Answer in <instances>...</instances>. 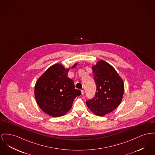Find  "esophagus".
<instances>
[{
	"instance_id": "1",
	"label": "esophagus",
	"mask_w": 155,
	"mask_h": 155,
	"mask_svg": "<svg viewBox=\"0 0 155 155\" xmlns=\"http://www.w3.org/2000/svg\"><path fill=\"white\" fill-rule=\"evenodd\" d=\"M81 94L82 95L84 94V90H81Z\"/></svg>"
}]
</instances>
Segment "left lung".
<instances>
[{"label":"left lung","instance_id":"left-lung-1","mask_svg":"<svg viewBox=\"0 0 155 155\" xmlns=\"http://www.w3.org/2000/svg\"><path fill=\"white\" fill-rule=\"evenodd\" d=\"M97 90L93 99L86 102L95 115L104 117L116 109L122 100L124 83L115 69L104 60L92 65Z\"/></svg>","mask_w":155,"mask_h":155}]
</instances>
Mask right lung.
I'll return each instance as SVG.
<instances>
[{
  "label": "right lung",
  "instance_id": "add662e5",
  "mask_svg": "<svg viewBox=\"0 0 155 155\" xmlns=\"http://www.w3.org/2000/svg\"><path fill=\"white\" fill-rule=\"evenodd\" d=\"M77 64L75 63L67 68L63 64H54L37 80L35 87L37 104L48 115L63 116L71 108L74 99L81 94V91L75 89L73 80L68 77L69 70Z\"/></svg>",
  "mask_w": 155,
  "mask_h": 155
}]
</instances>
